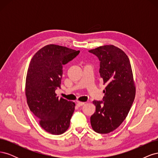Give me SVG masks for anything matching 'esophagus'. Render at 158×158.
I'll use <instances>...</instances> for the list:
<instances>
[{"label":"esophagus","mask_w":158,"mask_h":158,"mask_svg":"<svg viewBox=\"0 0 158 158\" xmlns=\"http://www.w3.org/2000/svg\"><path fill=\"white\" fill-rule=\"evenodd\" d=\"M76 104H77V106H78V107H80V106H84V105L85 104V102H79V101H77L76 102Z\"/></svg>","instance_id":"esophagus-1"}]
</instances>
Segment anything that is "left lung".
<instances>
[{"label": "left lung", "instance_id": "1", "mask_svg": "<svg viewBox=\"0 0 158 158\" xmlns=\"http://www.w3.org/2000/svg\"><path fill=\"white\" fill-rule=\"evenodd\" d=\"M100 60L103 85V102L94 101L95 112L90 117L93 130L108 134L120 126L128 115L136 95L130 60L126 53L113 45L89 50Z\"/></svg>", "mask_w": 158, "mask_h": 158}]
</instances>
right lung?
Here are the masks:
<instances>
[{"mask_svg": "<svg viewBox=\"0 0 158 158\" xmlns=\"http://www.w3.org/2000/svg\"><path fill=\"white\" fill-rule=\"evenodd\" d=\"M80 53L64 46L47 45L33 55L26 79V97L30 111L47 132L59 135L67 131L75 103L60 99L55 90L60 88L63 65Z\"/></svg>", "mask_w": 158, "mask_h": 158, "instance_id": "1", "label": "right lung"}]
</instances>
